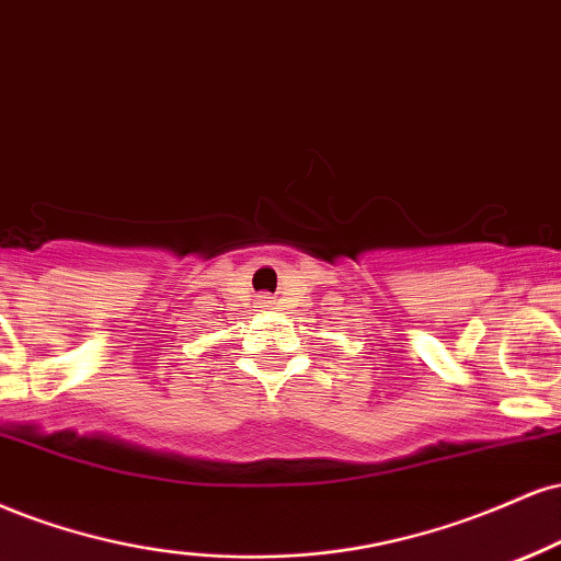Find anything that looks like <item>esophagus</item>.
Returning <instances> with one entry per match:
<instances>
[{
  "instance_id": "1",
  "label": "esophagus",
  "mask_w": 561,
  "mask_h": 561,
  "mask_svg": "<svg viewBox=\"0 0 561 561\" xmlns=\"http://www.w3.org/2000/svg\"><path fill=\"white\" fill-rule=\"evenodd\" d=\"M270 299H273V296H270V294H262L260 299H256V301H260V307H270V305H273V301H270Z\"/></svg>"
}]
</instances>
